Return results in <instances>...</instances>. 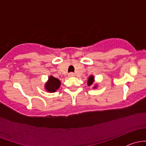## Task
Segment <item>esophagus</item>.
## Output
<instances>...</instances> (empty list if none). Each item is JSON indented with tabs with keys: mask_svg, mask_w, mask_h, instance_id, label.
<instances>
[{
	"mask_svg": "<svg viewBox=\"0 0 146 146\" xmlns=\"http://www.w3.org/2000/svg\"><path fill=\"white\" fill-rule=\"evenodd\" d=\"M75 75V74L73 73H70L69 74H68V76L69 77H73V76H74Z\"/></svg>",
	"mask_w": 146,
	"mask_h": 146,
	"instance_id": "1",
	"label": "esophagus"
}]
</instances>
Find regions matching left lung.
Instances as JSON below:
<instances>
[{"mask_svg": "<svg viewBox=\"0 0 146 146\" xmlns=\"http://www.w3.org/2000/svg\"><path fill=\"white\" fill-rule=\"evenodd\" d=\"M93 81H94V78H93V75H91V76L89 77V78H88V86H90V85L92 84L93 82ZM96 86H95V88Z\"/></svg>", "mask_w": 146, "mask_h": 146, "instance_id": "obj_1", "label": "left lung"}]
</instances>
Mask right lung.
I'll use <instances>...</instances> for the list:
<instances>
[{"mask_svg":"<svg viewBox=\"0 0 146 146\" xmlns=\"http://www.w3.org/2000/svg\"><path fill=\"white\" fill-rule=\"evenodd\" d=\"M60 86V82L58 79L53 78V76H50L48 78V82L45 85V88L48 90V92H55L57 89L59 88Z\"/></svg>","mask_w":146,"mask_h":146,"instance_id":"add662e5","label":"right lung"}]
</instances>
